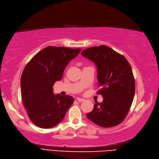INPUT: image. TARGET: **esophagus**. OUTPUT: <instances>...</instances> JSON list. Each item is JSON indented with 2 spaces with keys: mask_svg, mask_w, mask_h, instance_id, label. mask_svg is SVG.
I'll return each instance as SVG.
<instances>
[{
  "mask_svg": "<svg viewBox=\"0 0 159 159\" xmlns=\"http://www.w3.org/2000/svg\"><path fill=\"white\" fill-rule=\"evenodd\" d=\"M77 101H79V102H83L85 101V99H84V98H77Z\"/></svg>",
  "mask_w": 159,
  "mask_h": 159,
  "instance_id": "obj_1",
  "label": "esophagus"
}]
</instances>
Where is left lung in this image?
<instances>
[{
  "instance_id": "1",
  "label": "left lung",
  "mask_w": 159,
  "mask_h": 159,
  "mask_svg": "<svg viewBox=\"0 0 159 159\" xmlns=\"http://www.w3.org/2000/svg\"><path fill=\"white\" fill-rule=\"evenodd\" d=\"M97 66L101 103L95 101L88 118L101 127L115 126L124 120L135 94V83L131 66L124 56L105 45L87 48L82 52Z\"/></svg>"
}]
</instances>
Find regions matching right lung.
<instances>
[{"label": "right lung", "mask_w": 159, "mask_h": 159, "mask_svg": "<svg viewBox=\"0 0 159 159\" xmlns=\"http://www.w3.org/2000/svg\"><path fill=\"white\" fill-rule=\"evenodd\" d=\"M81 49L49 46L39 52L26 65L21 77L22 102L30 120L40 128L50 129L61 122L74 101L66 95L53 93L70 61Z\"/></svg>", "instance_id": "obj_1"}]
</instances>
